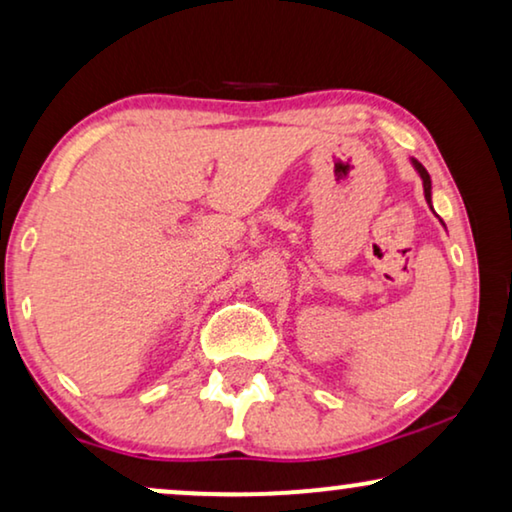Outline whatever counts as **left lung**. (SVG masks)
<instances>
[{"mask_svg":"<svg viewBox=\"0 0 512 512\" xmlns=\"http://www.w3.org/2000/svg\"><path fill=\"white\" fill-rule=\"evenodd\" d=\"M412 163H415L417 172L422 174V181H424V198L431 202V177H429V172H426V170H424V165H422V163H417V160H412Z\"/></svg>","mask_w":512,"mask_h":512,"instance_id":"left-lung-1","label":"left lung"}]
</instances>
